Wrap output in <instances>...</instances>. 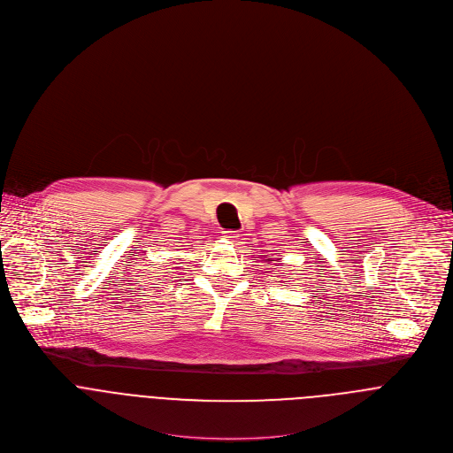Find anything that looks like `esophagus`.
Here are the masks:
<instances>
[{
    "label": "esophagus",
    "instance_id": "obj_1",
    "mask_svg": "<svg viewBox=\"0 0 453 453\" xmlns=\"http://www.w3.org/2000/svg\"><path fill=\"white\" fill-rule=\"evenodd\" d=\"M223 237H225L226 241H230V242H235V241L239 239V234H237L235 230H225V232H223Z\"/></svg>",
    "mask_w": 453,
    "mask_h": 453
}]
</instances>
